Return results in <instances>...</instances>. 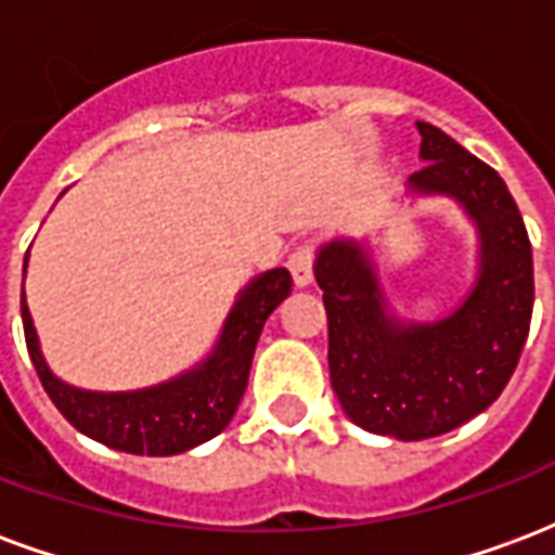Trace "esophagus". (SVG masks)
<instances>
[{"label":"esophagus","mask_w":555,"mask_h":555,"mask_svg":"<svg viewBox=\"0 0 555 555\" xmlns=\"http://www.w3.org/2000/svg\"><path fill=\"white\" fill-rule=\"evenodd\" d=\"M288 270L291 276H294V285H297V288H306L314 276V246H309V243L297 246V249L288 255Z\"/></svg>","instance_id":"obj_1"}]
</instances>
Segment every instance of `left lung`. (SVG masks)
<instances>
[{"mask_svg":"<svg viewBox=\"0 0 555 555\" xmlns=\"http://www.w3.org/2000/svg\"><path fill=\"white\" fill-rule=\"evenodd\" d=\"M416 127L425 166L410 190L452 195L478 229V276L466 300L440 321L404 324L389 314L360 243H326L314 261L341 410L396 440L440 437L488 410L517 369L535 300L532 246L505 181L440 127Z\"/></svg>","mask_w":555,"mask_h":555,"instance_id":"8db88e82","label":"left lung"}]
</instances>
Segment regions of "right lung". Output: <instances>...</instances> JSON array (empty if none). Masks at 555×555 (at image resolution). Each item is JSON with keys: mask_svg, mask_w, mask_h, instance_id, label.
Returning <instances> with one entry per match:
<instances>
[{"mask_svg": "<svg viewBox=\"0 0 555 555\" xmlns=\"http://www.w3.org/2000/svg\"><path fill=\"white\" fill-rule=\"evenodd\" d=\"M288 294L291 273L285 267L267 270L253 279L234 302L210 357L195 365L193 372L139 392H86L59 380L43 362L26 297L20 300V309L31 365L59 413L86 437L109 449L163 457L186 452L198 442L217 437L229 425L246 392L255 345L264 330V321Z\"/></svg>", "mask_w": 555, "mask_h": 555, "instance_id": "1", "label": "right lung"}]
</instances>
